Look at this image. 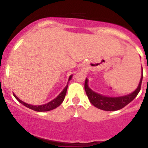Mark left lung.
I'll return each mask as SVG.
<instances>
[{
  "mask_svg": "<svg viewBox=\"0 0 148 148\" xmlns=\"http://www.w3.org/2000/svg\"><path fill=\"white\" fill-rule=\"evenodd\" d=\"M142 78H143V74H142L140 82H139V86L136 88V90L131 94L121 96V97H106V96L102 95L95 92L92 90L88 86L87 78H86V81H85L84 89L86 91V95H87L88 98L89 99V101L93 106L97 107L99 109L112 112V111L120 110V109L123 108V107L131 103L137 96L138 93L139 92L141 89Z\"/></svg>",
  "mask_w": 148,
  "mask_h": 148,
  "instance_id": "obj_1",
  "label": "left lung"
}]
</instances>
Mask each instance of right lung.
<instances>
[{"label": "right lung", "instance_id": "obj_1", "mask_svg": "<svg viewBox=\"0 0 148 148\" xmlns=\"http://www.w3.org/2000/svg\"><path fill=\"white\" fill-rule=\"evenodd\" d=\"M72 76L73 75H70V78H69L68 81L70 80H71ZM67 86H68V84H67V86H65L64 89H63L62 92L57 96V97H56L55 99H53V101H51V102L47 103L44 104V105H40V106H34V105H31V104H28L26 103L23 102V101H22L21 100L18 98L14 94V97L17 99V101L22 103L23 105H24L25 106H26L27 108H31L32 110L34 111H36V112H48V111H51L56 108V107H58L59 106L61 105L62 102H63L64 99L65 95H66V93H67Z\"/></svg>", "mask_w": 148, "mask_h": 148}]
</instances>
